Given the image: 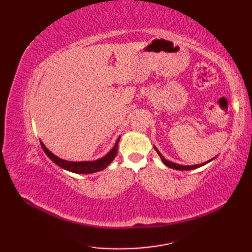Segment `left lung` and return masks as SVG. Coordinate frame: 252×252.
Instances as JSON below:
<instances>
[{
	"mask_svg": "<svg viewBox=\"0 0 252 252\" xmlns=\"http://www.w3.org/2000/svg\"><path fill=\"white\" fill-rule=\"evenodd\" d=\"M155 149H156V152L158 153V155L160 156V158H161V160H162V162L167 165V167H169V168H172V169H175V170H191V169H197V168H199V167H201V165H205L206 163H208L209 161H207V162H203V163H201V164H195V165H182V164H178V163H174V162H171V161H169V160H167V159H164V157L162 156L161 154L159 153V151L158 149L155 147Z\"/></svg>",
	"mask_w": 252,
	"mask_h": 252,
	"instance_id": "8db88e82",
	"label": "left lung"
}]
</instances>
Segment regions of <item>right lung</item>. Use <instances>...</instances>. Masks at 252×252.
I'll list each match as a JSON object with an SVG mask.
<instances>
[{
  "label": "right lung",
  "mask_w": 252,
  "mask_h": 252,
  "mask_svg": "<svg viewBox=\"0 0 252 252\" xmlns=\"http://www.w3.org/2000/svg\"><path fill=\"white\" fill-rule=\"evenodd\" d=\"M118 143H119V138H118L115 146L112 147L111 151L106 155L105 157L100 158L98 160H95V161H81V162H73V161H67V160H63L55 156L54 154H52L49 149H47L43 143H41V146L43 148L44 153L49 156V158L52 160L53 162H55L57 165H60L63 169H66L68 171H71L74 173H94L97 172V171L104 170L105 168L108 167L111 163L112 160L115 159L117 152H118Z\"/></svg>",
  "instance_id": "1"
}]
</instances>
